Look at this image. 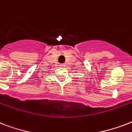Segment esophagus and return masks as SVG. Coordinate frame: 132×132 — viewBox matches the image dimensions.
I'll return each instance as SVG.
<instances>
[{"label": "esophagus", "instance_id": "34e87169", "mask_svg": "<svg viewBox=\"0 0 132 132\" xmlns=\"http://www.w3.org/2000/svg\"><path fill=\"white\" fill-rule=\"evenodd\" d=\"M60 66H61V67H62V68H64V67L66 66V65H65L64 64H61V65H60Z\"/></svg>", "mask_w": 132, "mask_h": 132}]
</instances>
